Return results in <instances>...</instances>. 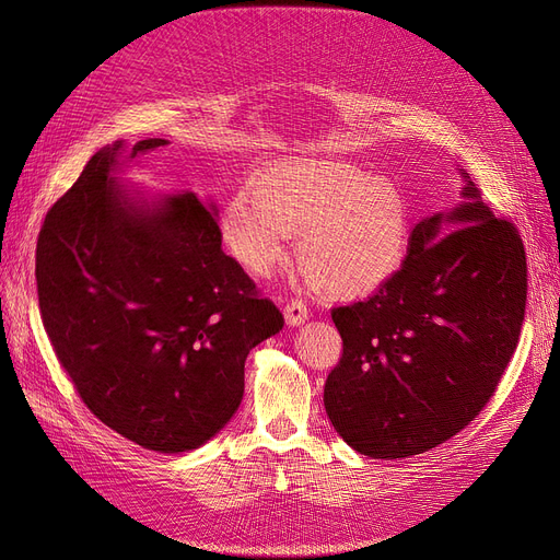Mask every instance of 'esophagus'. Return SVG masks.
I'll return each mask as SVG.
<instances>
[{
    "label": "esophagus",
    "instance_id": "esophagus-1",
    "mask_svg": "<svg viewBox=\"0 0 560 560\" xmlns=\"http://www.w3.org/2000/svg\"><path fill=\"white\" fill-rule=\"evenodd\" d=\"M283 315H285V322L290 327H300L302 322L308 317V306L302 300H290L283 306Z\"/></svg>",
    "mask_w": 560,
    "mask_h": 560
}]
</instances>
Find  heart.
<instances>
[{
    "instance_id": "heart-1",
    "label": "heart",
    "mask_w": 560,
    "mask_h": 560,
    "mask_svg": "<svg viewBox=\"0 0 560 560\" xmlns=\"http://www.w3.org/2000/svg\"><path fill=\"white\" fill-rule=\"evenodd\" d=\"M306 281L329 298H361L401 268L410 245L404 190L365 167L331 159H290L260 170L231 195L220 235L243 268L268 277L298 235Z\"/></svg>"
}]
</instances>
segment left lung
Segmentation results:
<instances>
[{
    "instance_id": "8db88e82",
    "label": "left lung",
    "mask_w": 560,
    "mask_h": 560,
    "mask_svg": "<svg viewBox=\"0 0 560 560\" xmlns=\"http://www.w3.org/2000/svg\"><path fill=\"white\" fill-rule=\"evenodd\" d=\"M463 197L447 215L450 234L443 215L422 220L395 277L372 298L331 311L342 357L327 376L325 408L345 443L365 456H416L463 431L517 349L522 238L511 220L492 215L469 176Z\"/></svg>"
}]
</instances>
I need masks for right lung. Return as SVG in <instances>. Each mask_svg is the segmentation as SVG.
Masks as SVG:
<instances>
[{"instance_id": "obj_1", "label": "right lung", "mask_w": 560, "mask_h": 560, "mask_svg": "<svg viewBox=\"0 0 560 560\" xmlns=\"http://www.w3.org/2000/svg\"><path fill=\"white\" fill-rule=\"evenodd\" d=\"M147 138L131 156L165 144ZM100 150L54 201L36 245L40 317L91 413L131 443L179 454L211 440L245 393L249 349L283 327L195 192L144 211Z\"/></svg>"}]
</instances>
